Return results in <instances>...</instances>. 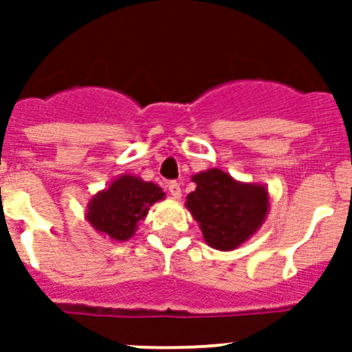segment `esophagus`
<instances>
[{"mask_svg":"<svg viewBox=\"0 0 352 352\" xmlns=\"http://www.w3.org/2000/svg\"><path fill=\"white\" fill-rule=\"evenodd\" d=\"M167 190H169V194L173 195L174 199L182 197V188H179V183L178 182H170L169 185H167Z\"/></svg>","mask_w":352,"mask_h":352,"instance_id":"obj_1","label":"esophagus"}]
</instances>
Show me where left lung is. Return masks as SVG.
Instances as JSON below:
<instances>
[{"mask_svg": "<svg viewBox=\"0 0 352 352\" xmlns=\"http://www.w3.org/2000/svg\"><path fill=\"white\" fill-rule=\"evenodd\" d=\"M186 195V208L199 222L204 239L217 250H232L250 238L268 213V190L239 183L220 169L199 173Z\"/></svg>", "mask_w": 352, "mask_h": 352, "instance_id": "1", "label": "left lung"}]
</instances>
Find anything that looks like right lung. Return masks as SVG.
<instances>
[{
    "label": "right lung",
    "instance_id": "obj_1",
    "mask_svg": "<svg viewBox=\"0 0 352 352\" xmlns=\"http://www.w3.org/2000/svg\"><path fill=\"white\" fill-rule=\"evenodd\" d=\"M164 195L155 183L123 174L89 201L86 217L98 232L116 241H125L132 238L139 220L148 214L149 206L164 199Z\"/></svg>",
    "mask_w": 352,
    "mask_h": 352
}]
</instances>
